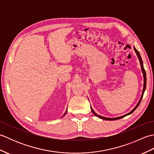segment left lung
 I'll return each mask as SVG.
<instances>
[{
    "label": "left lung",
    "mask_w": 154,
    "mask_h": 154,
    "mask_svg": "<svg viewBox=\"0 0 154 154\" xmlns=\"http://www.w3.org/2000/svg\"><path fill=\"white\" fill-rule=\"evenodd\" d=\"M134 49L137 55H138V57L139 60H140V65H141V67H142V73H143V79H144V83H143V91H142V97H141V98H140V100H139L138 103L137 104V105L135 106L134 109L131 111V112H129V113H128L127 114H126V115H124V116H120V117H118V118H114V119H109V118H106V117H103V116H99V115H97V114L94 112L93 110L92 109V108H91V111H92V112H93L96 116H98L99 118H100V119H104V120H118V119H122V118H123V117H124V116H127V115H128V114H132V113L134 112V110L137 109V107H138V106H139V104H140V102H141V100H142V97H143V93H144V91H145V90H146V71H145V69H144V68H143V61H142V58H141V56H140V53H139V51H138V50H137L135 48H134Z\"/></svg>",
    "instance_id": "8db88e82"
}]
</instances>
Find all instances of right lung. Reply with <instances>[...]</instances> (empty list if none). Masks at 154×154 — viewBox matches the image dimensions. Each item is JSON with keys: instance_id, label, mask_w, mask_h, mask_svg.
Returning a JSON list of instances; mask_svg holds the SVG:
<instances>
[{"instance_id": "1", "label": "right lung", "mask_w": 154, "mask_h": 154, "mask_svg": "<svg viewBox=\"0 0 154 154\" xmlns=\"http://www.w3.org/2000/svg\"><path fill=\"white\" fill-rule=\"evenodd\" d=\"M65 113H66V112H65Z\"/></svg>"}]
</instances>
